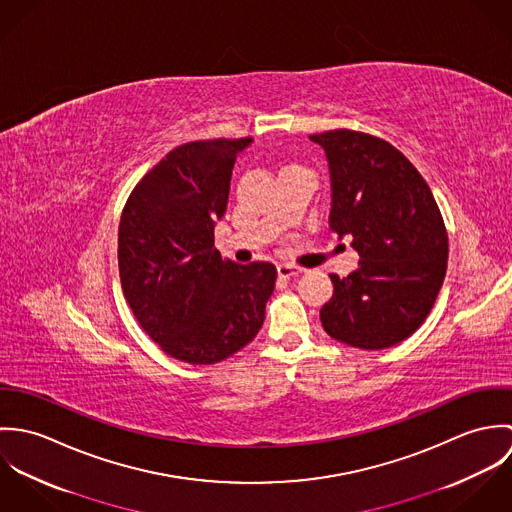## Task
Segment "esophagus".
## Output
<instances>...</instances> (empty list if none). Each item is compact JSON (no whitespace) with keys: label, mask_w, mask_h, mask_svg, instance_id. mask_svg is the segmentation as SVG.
<instances>
[{"label":"esophagus","mask_w":512,"mask_h":512,"mask_svg":"<svg viewBox=\"0 0 512 512\" xmlns=\"http://www.w3.org/2000/svg\"><path fill=\"white\" fill-rule=\"evenodd\" d=\"M301 272H303L301 268L292 266V264H280V266H278V274H280V278H293V276H299Z\"/></svg>","instance_id":"1"}]
</instances>
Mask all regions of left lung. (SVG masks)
<instances>
[{
  "instance_id": "1",
  "label": "left lung",
  "mask_w": 512,
  "mask_h": 512,
  "mask_svg": "<svg viewBox=\"0 0 512 512\" xmlns=\"http://www.w3.org/2000/svg\"><path fill=\"white\" fill-rule=\"evenodd\" d=\"M323 147L331 177L329 226L353 236L359 268L331 274L333 297L321 325L333 339L388 349L432 311L447 270V232L418 169L388 142L353 130L309 136Z\"/></svg>"
}]
</instances>
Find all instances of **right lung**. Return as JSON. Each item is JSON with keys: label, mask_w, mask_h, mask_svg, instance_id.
Masks as SVG:
<instances>
[{"label": "right lung", "mask_w": 512, "mask_h": 512, "mask_svg": "<svg viewBox=\"0 0 512 512\" xmlns=\"http://www.w3.org/2000/svg\"><path fill=\"white\" fill-rule=\"evenodd\" d=\"M242 140L169 151L132 191L118 230L124 297L147 335L173 359L215 365L260 331L276 286L270 262L236 264L215 248Z\"/></svg>", "instance_id": "right-lung-1"}]
</instances>
